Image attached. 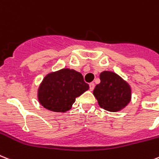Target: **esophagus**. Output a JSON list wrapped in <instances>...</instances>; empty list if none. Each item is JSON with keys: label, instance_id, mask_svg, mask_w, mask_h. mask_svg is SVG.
<instances>
[{"label": "esophagus", "instance_id": "34e87169", "mask_svg": "<svg viewBox=\"0 0 159 159\" xmlns=\"http://www.w3.org/2000/svg\"><path fill=\"white\" fill-rule=\"evenodd\" d=\"M94 88H95V83H94V82H91V83H90V90H91V91H93Z\"/></svg>", "mask_w": 159, "mask_h": 159}]
</instances>
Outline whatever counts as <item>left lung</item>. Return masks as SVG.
Returning <instances> with one entry per match:
<instances>
[{
	"instance_id": "8db88e82",
	"label": "left lung",
	"mask_w": 159,
	"mask_h": 159,
	"mask_svg": "<svg viewBox=\"0 0 159 159\" xmlns=\"http://www.w3.org/2000/svg\"><path fill=\"white\" fill-rule=\"evenodd\" d=\"M100 79V83L93 91L100 107L109 112H118L127 106L131 100L128 82L112 71L102 72Z\"/></svg>"
}]
</instances>
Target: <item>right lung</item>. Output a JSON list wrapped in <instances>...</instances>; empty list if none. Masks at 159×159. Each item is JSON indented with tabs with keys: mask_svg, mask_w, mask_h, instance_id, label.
I'll list each match as a JSON object with an SVG mask.
<instances>
[{
	"mask_svg": "<svg viewBox=\"0 0 159 159\" xmlns=\"http://www.w3.org/2000/svg\"><path fill=\"white\" fill-rule=\"evenodd\" d=\"M89 89L79 72L62 68L44 77L37 90V99L44 108L58 113L71 109L76 98Z\"/></svg>",
	"mask_w": 159,
	"mask_h": 159,
	"instance_id": "add662e5",
	"label": "right lung"
}]
</instances>
